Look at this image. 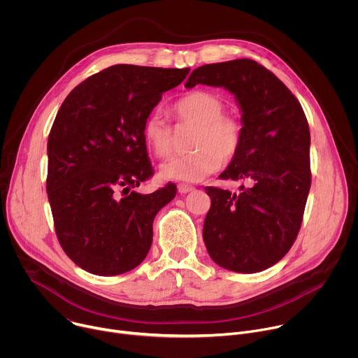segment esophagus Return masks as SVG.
Instances as JSON below:
<instances>
[{
    "label": "esophagus",
    "instance_id": "esophagus-1",
    "mask_svg": "<svg viewBox=\"0 0 358 358\" xmlns=\"http://www.w3.org/2000/svg\"><path fill=\"white\" fill-rule=\"evenodd\" d=\"M177 189H178V192H180V194H187V192H191V191H194L195 188H194L192 185H188V184H184V182H181V184H178Z\"/></svg>",
    "mask_w": 358,
    "mask_h": 358
}]
</instances>
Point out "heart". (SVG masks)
Listing matches in <instances>:
<instances>
[{
    "label": "heart",
    "instance_id": "obj_1",
    "mask_svg": "<svg viewBox=\"0 0 358 358\" xmlns=\"http://www.w3.org/2000/svg\"><path fill=\"white\" fill-rule=\"evenodd\" d=\"M224 100L207 90H194L174 101L173 116L180 124L195 127L189 155L171 159L162 166L166 180L198 182L215 173L222 162H231L241 150L243 124L224 113ZM145 147L157 159H167L173 152V129L159 112H151L141 124Z\"/></svg>",
    "mask_w": 358,
    "mask_h": 358
}]
</instances>
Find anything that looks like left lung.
<instances>
[{
	"label": "left lung",
	"instance_id": "obj_1",
	"mask_svg": "<svg viewBox=\"0 0 358 358\" xmlns=\"http://www.w3.org/2000/svg\"><path fill=\"white\" fill-rule=\"evenodd\" d=\"M224 87L241 109L243 141L220 176L246 180L239 194L207 187L211 208L202 236L211 259L232 272L257 273L278 264L292 248L308 201L310 131L293 93L252 59L194 69L185 83Z\"/></svg>",
	"mask_w": 358,
	"mask_h": 358
}]
</instances>
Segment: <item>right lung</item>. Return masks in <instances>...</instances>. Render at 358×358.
Wrapping results in <instances>:
<instances>
[{
    "mask_svg": "<svg viewBox=\"0 0 358 358\" xmlns=\"http://www.w3.org/2000/svg\"><path fill=\"white\" fill-rule=\"evenodd\" d=\"M188 72L115 65L64 100L48 137L46 191L59 243L83 271L116 276L147 257L152 221L177 187L134 191L152 176L141 124Z\"/></svg>",
    "mask_w": 358,
    "mask_h": 358,
    "instance_id": "add662e5",
    "label": "right lung"
}]
</instances>
